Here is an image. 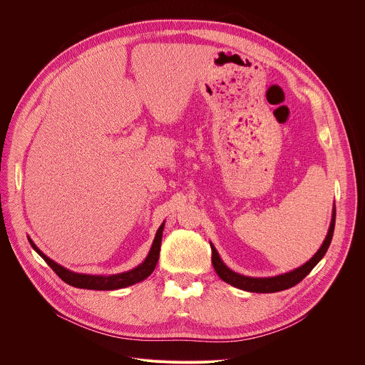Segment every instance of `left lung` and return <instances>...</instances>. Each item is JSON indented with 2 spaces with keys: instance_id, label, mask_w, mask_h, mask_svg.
<instances>
[{
  "instance_id": "left-lung-1",
  "label": "left lung",
  "mask_w": 365,
  "mask_h": 365,
  "mask_svg": "<svg viewBox=\"0 0 365 365\" xmlns=\"http://www.w3.org/2000/svg\"><path fill=\"white\" fill-rule=\"evenodd\" d=\"M334 228H335V205L332 210V220L329 224V230L328 234L321 245V248L315 252V255L312 257L309 262H306L304 264H302L300 267L290 270L287 273L279 274V276H273V277H250V276H244L240 273H235L234 270H231L224 262L222 258L220 257L217 248L214 247V244L210 241L211 244V250H212V266L217 272V274L227 282L228 284L245 290V292H254V293H274V292H280V290H286L289 287L296 286L299 282H302L309 273L310 270L314 269L322 257L327 254L329 244L332 241V235H334Z\"/></svg>"
}]
</instances>
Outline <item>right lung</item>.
I'll return each mask as SVG.
<instances>
[{
    "mask_svg": "<svg viewBox=\"0 0 365 365\" xmlns=\"http://www.w3.org/2000/svg\"><path fill=\"white\" fill-rule=\"evenodd\" d=\"M163 230H165V222L159 227L158 232H155V237L153 240L151 248L144 258V262L138 264L137 267L118 273V274H108V276H102V274H85V273H75L61 264H58L53 259L48 258L43 251L38 250V247L33 242L30 237L29 242L34 248V251L44 259V262L50 266V269L53 270L65 283L79 287V289H89V290H117L123 287L133 286L138 282H143L147 279L155 269V264L159 262V254H160V245H162V237H163Z\"/></svg>",
    "mask_w": 365,
    "mask_h": 365,
    "instance_id": "obj_1",
    "label": "right lung"
}]
</instances>
